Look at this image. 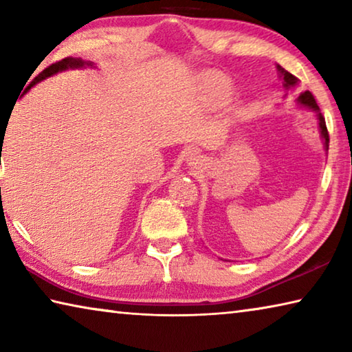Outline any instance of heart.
<instances>
[{
    "label": "heart",
    "instance_id": "heart-1",
    "mask_svg": "<svg viewBox=\"0 0 352 352\" xmlns=\"http://www.w3.org/2000/svg\"><path fill=\"white\" fill-rule=\"evenodd\" d=\"M205 83L208 88V94H210L212 102H216V104L226 102V100L233 96V93H234L233 83H231L228 77L220 74V73L208 74L205 79Z\"/></svg>",
    "mask_w": 352,
    "mask_h": 352
}]
</instances>
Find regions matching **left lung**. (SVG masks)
I'll use <instances>...</instances> for the list:
<instances>
[{
  "label": "left lung",
  "instance_id": "obj_1",
  "mask_svg": "<svg viewBox=\"0 0 352 352\" xmlns=\"http://www.w3.org/2000/svg\"><path fill=\"white\" fill-rule=\"evenodd\" d=\"M278 71H279V74H281L283 80H284L283 85H284L285 90H287V91L295 90L296 85H298V82H300V80H298L294 74H290L289 71H285L284 68L279 67V65H278ZM296 102H298V105H300V107H305V109H309V110H312V111L317 113L320 135H321V140H323L324 151H327V148H329V133H327L326 121H324L323 115H321V113H320V109H318V105H317V100H315V98L312 96V93L311 91L301 93L300 96H298Z\"/></svg>",
  "mask_w": 352,
  "mask_h": 352
}]
</instances>
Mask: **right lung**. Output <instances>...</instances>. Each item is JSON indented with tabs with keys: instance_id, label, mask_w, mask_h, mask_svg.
<instances>
[{
	"instance_id": "add662e5",
	"label": "right lung",
	"mask_w": 352,
	"mask_h": 352,
	"mask_svg": "<svg viewBox=\"0 0 352 352\" xmlns=\"http://www.w3.org/2000/svg\"><path fill=\"white\" fill-rule=\"evenodd\" d=\"M82 67H93V62H85V60H82V58H77V57L63 58V60L52 63L51 67H47L46 69L41 71V73L35 77L31 83H29L28 90H31V87H34L35 83H38L40 80H43V79H46V77H50L52 74H57V73H60V71L69 69V68L73 69V68H82Z\"/></svg>"
}]
</instances>
